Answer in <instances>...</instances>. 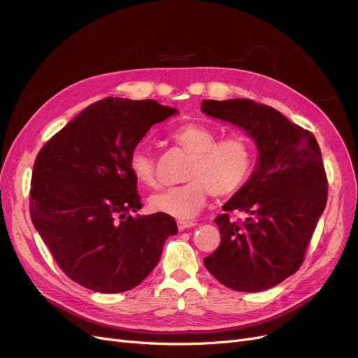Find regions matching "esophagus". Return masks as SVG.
<instances>
[{
	"instance_id": "1",
	"label": "esophagus",
	"mask_w": 358,
	"mask_h": 358,
	"mask_svg": "<svg viewBox=\"0 0 358 358\" xmlns=\"http://www.w3.org/2000/svg\"><path fill=\"white\" fill-rule=\"evenodd\" d=\"M177 226H178V230H186V229L194 227L196 222L194 221H178Z\"/></svg>"
}]
</instances>
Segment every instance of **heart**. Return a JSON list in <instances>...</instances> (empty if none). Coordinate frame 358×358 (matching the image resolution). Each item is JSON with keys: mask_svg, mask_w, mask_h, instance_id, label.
Returning <instances> with one entry per match:
<instances>
[{"mask_svg": "<svg viewBox=\"0 0 358 358\" xmlns=\"http://www.w3.org/2000/svg\"><path fill=\"white\" fill-rule=\"evenodd\" d=\"M171 138L192 155L184 178L187 181L159 192L150 197L155 213L190 220L199 214L208 197H227L241 192L255 166V152L243 136L218 140L214 131L197 124H186L172 131ZM128 168L145 187H155L156 161L150 150L137 145L131 150Z\"/></svg>", "mask_w": 358, "mask_h": 358, "instance_id": "obj_1", "label": "heart"}]
</instances>
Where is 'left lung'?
I'll list each match as a JSON object with an SVG mask.
<instances>
[{
	"label": "left lung",
	"instance_id": "obj_1",
	"mask_svg": "<svg viewBox=\"0 0 358 358\" xmlns=\"http://www.w3.org/2000/svg\"><path fill=\"white\" fill-rule=\"evenodd\" d=\"M202 112L243 128L257 143L258 166L215 218L221 243L203 259L218 282L261 292L299 270L327 202L322 152L308 129L249 99L203 100ZM246 212L234 220L230 212Z\"/></svg>",
	"mask_w": 358,
	"mask_h": 358
}]
</instances>
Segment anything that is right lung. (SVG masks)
I'll return each instance as SVG.
<instances>
[{"label": "right lung", "mask_w": 358, "mask_h": 358, "mask_svg": "<svg viewBox=\"0 0 358 358\" xmlns=\"http://www.w3.org/2000/svg\"><path fill=\"white\" fill-rule=\"evenodd\" d=\"M178 110L155 100L108 97L90 104L39 150L29 210L62 271L101 294L140 285L178 231L165 214L137 215V180L128 157L157 122Z\"/></svg>", "instance_id": "add662e5"}]
</instances>
